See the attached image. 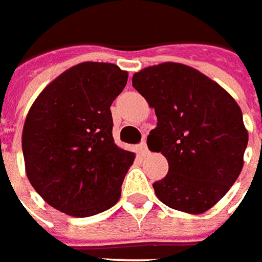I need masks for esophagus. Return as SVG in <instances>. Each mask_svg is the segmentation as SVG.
I'll return each instance as SVG.
<instances>
[{"label": "esophagus", "instance_id": "34e87169", "mask_svg": "<svg viewBox=\"0 0 262 262\" xmlns=\"http://www.w3.org/2000/svg\"><path fill=\"white\" fill-rule=\"evenodd\" d=\"M140 152L142 155H146V154H148V146H146L145 137H144V140H142V142L140 144Z\"/></svg>", "mask_w": 262, "mask_h": 262}]
</instances>
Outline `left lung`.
I'll return each mask as SVG.
<instances>
[{
  "mask_svg": "<svg viewBox=\"0 0 262 262\" xmlns=\"http://www.w3.org/2000/svg\"><path fill=\"white\" fill-rule=\"evenodd\" d=\"M133 86L155 108L148 148L162 152L169 170L152 186L175 210L199 214L229 192L243 169L248 134L229 93L181 63H161L133 76Z\"/></svg>",
  "mask_w": 262,
  "mask_h": 262,
  "instance_id": "8db88e82",
  "label": "left lung"
}]
</instances>
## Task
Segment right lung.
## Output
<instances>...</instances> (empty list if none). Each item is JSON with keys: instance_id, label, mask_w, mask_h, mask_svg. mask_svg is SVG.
Listing matches in <instances>:
<instances>
[{"instance_id": "obj_1", "label": "right lung", "mask_w": 262, "mask_h": 262, "mask_svg": "<svg viewBox=\"0 0 262 262\" xmlns=\"http://www.w3.org/2000/svg\"><path fill=\"white\" fill-rule=\"evenodd\" d=\"M127 79L117 64L84 62L63 72L35 100L22 151L28 179L52 207L89 217L120 199L135 157L114 144L110 107Z\"/></svg>"}]
</instances>
